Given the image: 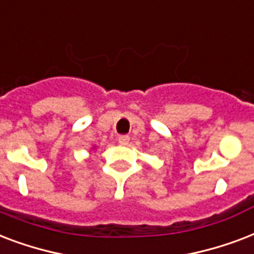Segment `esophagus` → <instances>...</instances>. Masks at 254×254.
Returning a JSON list of instances; mask_svg holds the SVG:
<instances>
[{"label": "esophagus", "instance_id": "34e87169", "mask_svg": "<svg viewBox=\"0 0 254 254\" xmlns=\"http://www.w3.org/2000/svg\"><path fill=\"white\" fill-rule=\"evenodd\" d=\"M118 141H119V143H121V144H123V145L128 144L129 136H128V135H121V136L118 137Z\"/></svg>", "mask_w": 254, "mask_h": 254}]
</instances>
